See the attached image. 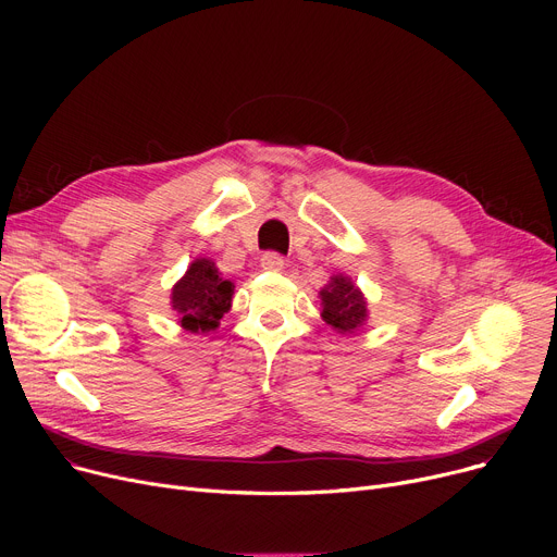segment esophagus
<instances>
[{
    "instance_id": "1",
    "label": "esophagus",
    "mask_w": 557,
    "mask_h": 557,
    "mask_svg": "<svg viewBox=\"0 0 557 557\" xmlns=\"http://www.w3.org/2000/svg\"><path fill=\"white\" fill-rule=\"evenodd\" d=\"M261 267L267 271H282L284 269V257L277 252H263L261 255Z\"/></svg>"
}]
</instances>
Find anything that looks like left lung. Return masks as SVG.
<instances>
[{"instance_id": "1", "label": "left lung", "mask_w": 557, "mask_h": 557, "mask_svg": "<svg viewBox=\"0 0 557 557\" xmlns=\"http://www.w3.org/2000/svg\"><path fill=\"white\" fill-rule=\"evenodd\" d=\"M320 300H323L325 323L341 334L357 332L368 315L361 290L343 275L332 277V282L320 290Z\"/></svg>"}]
</instances>
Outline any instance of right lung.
<instances>
[{
    "instance_id": "add662e5",
    "label": "right lung",
    "mask_w": 557,
    "mask_h": 557,
    "mask_svg": "<svg viewBox=\"0 0 557 557\" xmlns=\"http://www.w3.org/2000/svg\"><path fill=\"white\" fill-rule=\"evenodd\" d=\"M232 290L234 284L221 277L214 261L196 259L185 277L173 286L171 305L187 332L205 334L219 327V320L230 309Z\"/></svg>"
}]
</instances>
